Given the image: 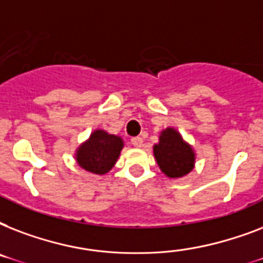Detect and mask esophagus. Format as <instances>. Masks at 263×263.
<instances>
[{
	"label": "esophagus",
	"mask_w": 263,
	"mask_h": 263,
	"mask_svg": "<svg viewBox=\"0 0 263 263\" xmlns=\"http://www.w3.org/2000/svg\"><path fill=\"white\" fill-rule=\"evenodd\" d=\"M131 143L135 146V147H142L143 146V139L140 136H135V138H131Z\"/></svg>",
	"instance_id": "esophagus-1"
}]
</instances>
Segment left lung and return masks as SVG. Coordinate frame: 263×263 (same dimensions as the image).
<instances>
[{
	"instance_id": "left-lung-1",
	"label": "left lung",
	"mask_w": 263,
	"mask_h": 263,
	"mask_svg": "<svg viewBox=\"0 0 263 263\" xmlns=\"http://www.w3.org/2000/svg\"><path fill=\"white\" fill-rule=\"evenodd\" d=\"M154 157L161 171L172 179L183 177L194 169L195 154L190 144L173 128H166L160 136V143L154 146Z\"/></svg>"
}]
</instances>
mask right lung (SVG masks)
<instances>
[{"label":"right lung","mask_w":263,"mask_h":263,"mask_svg":"<svg viewBox=\"0 0 263 263\" xmlns=\"http://www.w3.org/2000/svg\"><path fill=\"white\" fill-rule=\"evenodd\" d=\"M123 146V139L120 136L97 129L90 139L80 146L76 153V160L87 172L105 175L113 168Z\"/></svg>","instance_id":"add662e5"}]
</instances>
